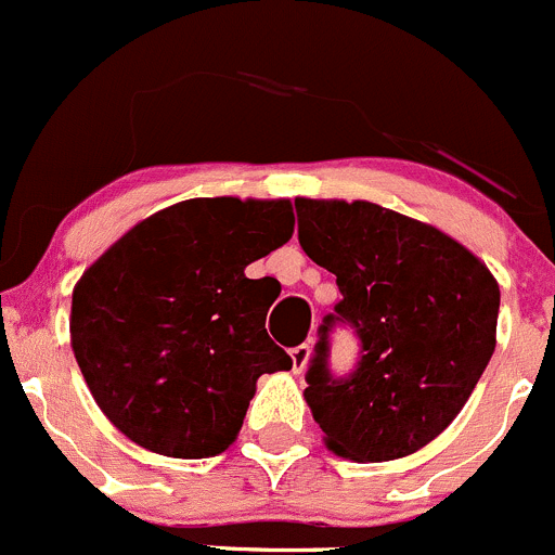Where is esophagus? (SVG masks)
Segmentation results:
<instances>
[{
  "mask_svg": "<svg viewBox=\"0 0 555 555\" xmlns=\"http://www.w3.org/2000/svg\"><path fill=\"white\" fill-rule=\"evenodd\" d=\"M310 353H312L310 343H301V345H296V348H291V364H294L296 375H299V372H305L307 361H310Z\"/></svg>",
  "mask_w": 555,
  "mask_h": 555,
  "instance_id": "1",
  "label": "esophagus"
}]
</instances>
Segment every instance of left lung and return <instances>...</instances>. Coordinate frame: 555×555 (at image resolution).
Here are the masks:
<instances>
[{
    "instance_id": "8db88e82",
    "label": "left lung",
    "mask_w": 555,
    "mask_h": 555,
    "mask_svg": "<svg viewBox=\"0 0 555 555\" xmlns=\"http://www.w3.org/2000/svg\"><path fill=\"white\" fill-rule=\"evenodd\" d=\"M299 245L337 275L339 305L323 318L305 402L328 451L393 462L451 426L496 348L499 283L462 243L424 221L356 199H299ZM348 320L362 359L327 375V328Z\"/></svg>"
}]
</instances>
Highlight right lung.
Returning <instances> with one entry per match:
<instances>
[{
    "mask_svg": "<svg viewBox=\"0 0 555 555\" xmlns=\"http://www.w3.org/2000/svg\"><path fill=\"white\" fill-rule=\"evenodd\" d=\"M294 234L291 199H185L137 223L73 291L75 359L93 402L140 448L218 456L264 372L291 370L272 301L245 267Z\"/></svg>",
    "mask_w": 555,
    "mask_h": 555,
    "instance_id": "right-lung-1",
    "label": "right lung"
}]
</instances>
